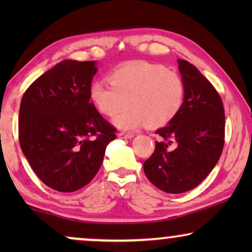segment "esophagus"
Wrapping results in <instances>:
<instances>
[{"instance_id":"esophagus-1","label":"esophagus","mask_w":252,"mask_h":252,"mask_svg":"<svg viewBox=\"0 0 252 252\" xmlns=\"http://www.w3.org/2000/svg\"><path fill=\"white\" fill-rule=\"evenodd\" d=\"M133 136H134L133 133H125V132L119 133V137H122V139H132Z\"/></svg>"}]
</instances>
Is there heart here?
I'll use <instances>...</instances> for the list:
<instances>
[{"mask_svg":"<svg viewBox=\"0 0 252 252\" xmlns=\"http://www.w3.org/2000/svg\"><path fill=\"white\" fill-rule=\"evenodd\" d=\"M109 84L93 82L89 97L103 116L112 117L125 103L127 108L113 123L125 130L146 125L159 127L170 123L180 111L185 85L180 75L160 64L146 62L123 65L108 77Z\"/></svg>","mask_w":252,"mask_h":252,"instance_id":"heart-1","label":"heart"}]
</instances>
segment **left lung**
<instances>
[{"mask_svg":"<svg viewBox=\"0 0 252 252\" xmlns=\"http://www.w3.org/2000/svg\"><path fill=\"white\" fill-rule=\"evenodd\" d=\"M185 85L180 111L163 128L144 161L147 178L170 194L191 190L218 163L225 143V110L211 82L187 61L178 60Z\"/></svg>","mask_w":252,"mask_h":252,"instance_id":"1","label":"left lung"}]
</instances>
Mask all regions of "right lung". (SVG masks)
<instances>
[{
	"mask_svg": "<svg viewBox=\"0 0 252 252\" xmlns=\"http://www.w3.org/2000/svg\"><path fill=\"white\" fill-rule=\"evenodd\" d=\"M95 62L66 60L24 93L18 134L23 154L37 178L62 192L78 190L101 167L117 128L89 101Z\"/></svg>",
	"mask_w": 252,
	"mask_h": 252,
	"instance_id": "obj_1",
	"label": "right lung"
}]
</instances>
